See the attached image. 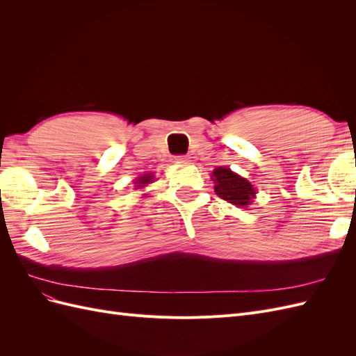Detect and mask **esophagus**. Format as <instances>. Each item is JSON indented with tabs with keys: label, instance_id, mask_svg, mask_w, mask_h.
Returning <instances> with one entry per match:
<instances>
[{
	"label": "esophagus",
	"instance_id": "34e87169",
	"mask_svg": "<svg viewBox=\"0 0 356 356\" xmlns=\"http://www.w3.org/2000/svg\"><path fill=\"white\" fill-rule=\"evenodd\" d=\"M187 156H175V161H178V163H182V161H187Z\"/></svg>",
	"mask_w": 356,
	"mask_h": 356
}]
</instances>
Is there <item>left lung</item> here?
Returning a JSON list of instances; mask_svg holds the SVG:
<instances>
[{
    "mask_svg": "<svg viewBox=\"0 0 356 356\" xmlns=\"http://www.w3.org/2000/svg\"><path fill=\"white\" fill-rule=\"evenodd\" d=\"M211 178L215 182V193L221 199L227 200L236 207L245 208L251 204L252 199L255 197V190L252 184L246 178L234 174L230 168L218 166L215 168Z\"/></svg>",
    "mask_w": 356,
    "mask_h": 356,
    "instance_id": "left-lung-1",
    "label": "left lung"
}]
</instances>
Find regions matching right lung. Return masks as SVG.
<instances>
[{
  "instance_id": "right-lung-1",
  "label": "right lung",
  "mask_w": 356,
  "mask_h": 356,
  "mask_svg": "<svg viewBox=\"0 0 356 356\" xmlns=\"http://www.w3.org/2000/svg\"><path fill=\"white\" fill-rule=\"evenodd\" d=\"M153 175L152 174H147V175H144V177H139L136 181H135V187L136 188H143V187H145L147 184H149V182H153Z\"/></svg>"
}]
</instances>
